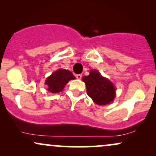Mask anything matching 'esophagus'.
Instances as JSON below:
<instances>
[{"instance_id":"esophagus-1","label":"esophagus","mask_w":156,"mask_h":156,"mask_svg":"<svg viewBox=\"0 0 156 156\" xmlns=\"http://www.w3.org/2000/svg\"><path fill=\"white\" fill-rule=\"evenodd\" d=\"M76 78H78V79H81V78H82V75H80V74H78V75H76Z\"/></svg>"}]
</instances>
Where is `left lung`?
I'll return each instance as SVG.
<instances>
[{"label":"left lung","mask_w":156,"mask_h":156,"mask_svg":"<svg viewBox=\"0 0 156 156\" xmlns=\"http://www.w3.org/2000/svg\"><path fill=\"white\" fill-rule=\"evenodd\" d=\"M82 80L87 87V94L97 104H108L115 98L114 85L97 70H91L89 76H84Z\"/></svg>","instance_id":"1"}]
</instances>
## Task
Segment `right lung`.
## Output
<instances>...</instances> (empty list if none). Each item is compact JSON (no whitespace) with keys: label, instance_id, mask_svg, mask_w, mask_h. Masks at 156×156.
I'll return each instance as SVG.
<instances>
[{"label":"right lung","instance_id":"1","mask_svg":"<svg viewBox=\"0 0 156 156\" xmlns=\"http://www.w3.org/2000/svg\"><path fill=\"white\" fill-rule=\"evenodd\" d=\"M76 77L70 71L67 69H58L47 78L45 84L48 86V90L52 93H58L63 90L64 86L70 80L75 79Z\"/></svg>","mask_w":156,"mask_h":156}]
</instances>
